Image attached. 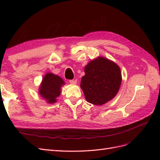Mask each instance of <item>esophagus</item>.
<instances>
[{"instance_id":"34e87169","label":"esophagus","mask_w":160,"mask_h":160,"mask_svg":"<svg viewBox=\"0 0 160 160\" xmlns=\"http://www.w3.org/2000/svg\"><path fill=\"white\" fill-rule=\"evenodd\" d=\"M69 82L71 84H77V80H69Z\"/></svg>"}]
</instances>
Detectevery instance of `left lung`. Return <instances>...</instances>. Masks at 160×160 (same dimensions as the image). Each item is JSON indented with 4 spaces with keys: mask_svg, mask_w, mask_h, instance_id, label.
Returning <instances> with one entry per match:
<instances>
[{
    "mask_svg": "<svg viewBox=\"0 0 160 160\" xmlns=\"http://www.w3.org/2000/svg\"><path fill=\"white\" fill-rule=\"evenodd\" d=\"M80 87L88 102L102 105L116 96L122 83L120 68L116 63L98 56L84 67Z\"/></svg>",
    "mask_w": 160,
    "mask_h": 160,
    "instance_id": "1",
    "label": "left lung"
}]
</instances>
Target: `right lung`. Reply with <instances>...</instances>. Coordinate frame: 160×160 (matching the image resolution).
<instances>
[{
	"instance_id": "obj_1",
	"label": "right lung",
	"mask_w": 160,
	"mask_h": 160,
	"mask_svg": "<svg viewBox=\"0 0 160 160\" xmlns=\"http://www.w3.org/2000/svg\"><path fill=\"white\" fill-rule=\"evenodd\" d=\"M65 82L60 76L52 73H47L42 78L39 87L38 93L48 104L57 102V98L60 96L61 87Z\"/></svg>"
}]
</instances>
